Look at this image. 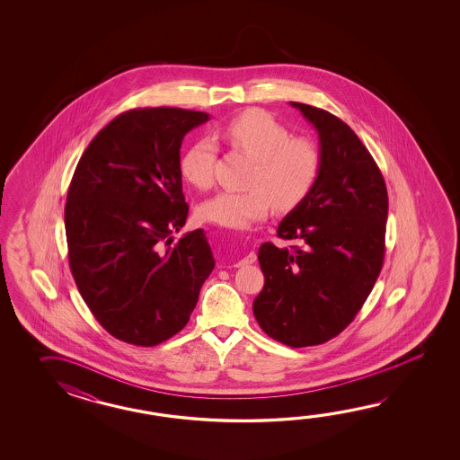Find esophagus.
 Returning <instances> with one entry per match:
<instances>
[{
  "label": "esophagus",
  "mask_w": 460,
  "mask_h": 460,
  "mask_svg": "<svg viewBox=\"0 0 460 460\" xmlns=\"http://www.w3.org/2000/svg\"><path fill=\"white\" fill-rule=\"evenodd\" d=\"M254 261H256V253H254V252H250V253L246 254L244 258L238 260L234 266H238V268H243V266H248V264H253Z\"/></svg>",
  "instance_id": "34e87169"
}]
</instances>
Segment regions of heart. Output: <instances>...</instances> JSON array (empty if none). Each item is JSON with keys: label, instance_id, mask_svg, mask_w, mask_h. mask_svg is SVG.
<instances>
[{"label": "heart", "instance_id": "1", "mask_svg": "<svg viewBox=\"0 0 460 460\" xmlns=\"http://www.w3.org/2000/svg\"><path fill=\"white\" fill-rule=\"evenodd\" d=\"M217 139L253 159L248 190H222L204 200L200 220L232 230H246L264 220L271 206L291 208L311 192L321 172V153L313 141L291 131L263 110H246L217 129ZM216 146L199 139L181 157V174L197 189L214 184Z\"/></svg>", "mask_w": 460, "mask_h": 460}]
</instances>
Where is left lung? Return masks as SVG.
Masks as SVG:
<instances>
[{
	"mask_svg": "<svg viewBox=\"0 0 460 460\" xmlns=\"http://www.w3.org/2000/svg\"><path fill=\"white\" fill-rule=\"evenodd\" d=\"M319 135L321 172L278 226L303 248L258 250L263 291L253 314L264 333L294 349L333 339L362 309L385 258L388 192L368 149L332 113L291 102Z\"/></svg>",
	"mask_w": 460,
	"mask_h": 460,
	"instance_id": "1",
	"label": "left lung"
}]
</instances>
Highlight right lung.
I'll return each mask as SVG.
<instances>
[{"mask_svg": "<svg viewBox=\"0 0 460 460\" xmlns=\"http://www.w3.org/2000/svg\"><path fill=\"white\" fill-rule=\"evenodd\" d=\"M208 115L135 108L80 157L66 202L70 271L88 309L118 341L153 347L182 331L216 260L186 224L181 145Z\"/></svg>", "mask_w": 460, "mask_h": 460, "instance_id": "1", "label": "right lung"}]
</instances>
